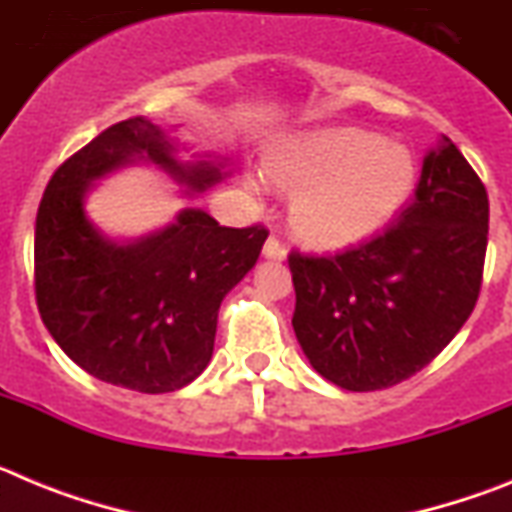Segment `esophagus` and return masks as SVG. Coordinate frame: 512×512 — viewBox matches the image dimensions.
<instances>
[{"instance_id": "1", "label": "esophagus", "mask_w": 512, "mask_h": 512, "mask_svg": "<svg viewBox=\"0 0 512 512\" xmlns=\"http://www.w3.org/2000/svg\"><path fill=\"white\" fill-rule=\"evenodd\" d=\"M264 256H266V259L284 261V259H287V251H284L282 243H279L277 238L271 235V238H266V243H264Z\"/></svg>"}]
</instances>
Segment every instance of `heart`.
<instances>
[{"label": "heart", "instance_id": "1", "mask_svg": "<svg viewBox=\"0 0 512 512\" xmlns=\"http://www.w3.org/2000/svg\"><path fill=\"white\" fill-rule=\"evenodd\" d=\"M292 200V228L312 246L341 248L372 238L400 215L418 182L408 146L361 128L297 133L264 161ZM256 187L253 179H248Z\"/></svg>", "mask_w": 512, "mask_h": 512}]
</instances>
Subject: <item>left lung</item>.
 <instances>
[{"mask_svg":"<svg viewBox=\"0 0 512 512\" xmlns=\"http://www.w3.org/2000/svg\"><path fill=\"white\" fill-rule=\"evenodd\" d=\"M487 225L485 184L441 135L397 223L333 256L289 253L292 328L312 369L372 392L431 364L477 305Z\"/></svg>","mask_w":512,"mask_h":512,"instance_id":"obj_1","label":"left lung"}]
</instances>
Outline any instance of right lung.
Wrapping results in <instances>:
<instances>
[{"instance_id":"add662e5","label":"right lung","mask_w":512,"mask_h":512,"mask_svg":"<svg viewBox=\"0 0 512 512\" xmlns=\"http://www.w3.org/2000/svg\"><path fill=\"white\" fill-rule=\"evenodd\" d=\"M179 151L187 146L146 117L117 122L58 166L35 220V300L53 341L92 377L146 395L205 372L220 302L269 235L225 228L200 207L128 241L89 220L94 182L125 166H156L189 197L230 176L225 158L184 161Z\"/></svg>"}]
</instances>
